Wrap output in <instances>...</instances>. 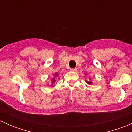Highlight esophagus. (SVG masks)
I'll use <instances>...</instances> for the list:
<instances>
[{
	"label": "esophagus",
	"mask_w": 132,
	"mask_h": 132,
	"mask_svg": "<svg viewBox=\"0 0 132 132\" xmlns=\"http://www.w3.org/2000/svg\"><path fill=\"white\" fill-rule=\"evenodd\" d=\"M71 71H73V72H76L77 71V68H74V69H71Z\"/></svg>",
	"instance_id": "obj_1"
}]
</instances>
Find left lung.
I'll use <instances>...</instances> for the list:
<instances>
[{"label": "left lung", "mask_w": 132, "mask_h": 132, "mask_svg": "<svg viewBox=\"0 0 132 132\" xmlns=\"http://www.w3.org/2000/svg\"><path fill=\"white\" fill-rule=\"evenodd\" d=\"M86 82H87V83L89 85H92V84H93V82H92L91 78H89V80H86Z\"/></svg>", "instance_id": "left-lung-1"}]
</instances>
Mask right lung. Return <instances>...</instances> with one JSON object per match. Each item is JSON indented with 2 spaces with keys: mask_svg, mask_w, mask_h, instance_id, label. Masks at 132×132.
<instances>
[{
  "mask_svg": "<svg viewBox=\"0 0 132 132\" xmlns=\"http://www.w3.org/2000/svg\"><path fill=\"white\" fill-rule=\"evenodd\" d=\"M53 75H54V77H53V78L50 80V83L51 84H49L48 83L47 84L48 86H50V87H52L53 84H54V83L56 82L57 79H59V80L60 79V77H59V75L58 73H55Z\"/></svg>",
  "mask_w": 132,
  "mask_h": 132,
  "instance_id": "1",
  "label": "right lung"
}]
</instances>
